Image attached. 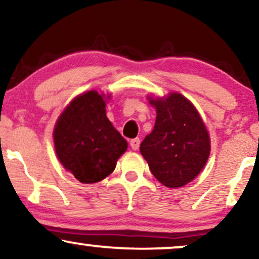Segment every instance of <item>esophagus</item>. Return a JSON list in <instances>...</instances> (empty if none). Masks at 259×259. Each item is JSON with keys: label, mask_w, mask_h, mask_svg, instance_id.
Returning <instances> with one entry per match:
<instances>
[{"label": "esophagus", "mask_w": 259, "mask_h": 259, "mask_svg": "<svg viewBox=\"0 0 259 259\" xmlns=\"http://www.w3.org/2000/svg\"><path fill=\"white\" fill-rule=\"evenodd\" d=\"M140 143H141L140 139H133L132 141H130V146H132V148L134 149V151H138L140 147Z\"/></svg>", "instance_id": "esophagus-1"}]
</instances>
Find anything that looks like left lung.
Listing matches in <instances>:
<instances>
[{
  "mask_svg": "<svg viewBox=\"0 0 259 259\" xmlns=\"http://www.w3.org/2000/svg\"><path fill=\"white\" fill-rule=\"evenodd\" d=\"M157 110L153 132L140 151L149 170L169 188L186 186L197 177L210 155V136L194 105L179 93L149 98Z\"/></svg>",
  "mask_w": 259,
  "mask_h": 259,
  "instance_id": "8db88e82",
  "label": "left lung"
}]
</instances>
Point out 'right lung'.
<instances>
[{"instance_id": "1", "label": "right lung", "mask_w": 259, "mask_h": 259, "mask_svg": "<svg viewBox=\"0 0 259 259\" xmlns=\"http://www.w3.org/2000/svg\"><path fill=\"white\" fill-rule=\"evenodd\" d=\"M105 107V96L89 90L74 98L55 124L53 138L59 160L82 183L107 177L127 148Z\"/></svg>"}]
</instances>
